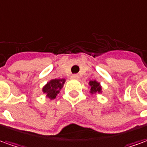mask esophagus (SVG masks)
<instances>
[{
  "label": "esophagus",
  "instance_id": "34e87169",
  "mask_svg": "<svg viewBox=\"0 0 147 147\" xmlns=\"http://www.w3.org/2000/svg\"><path fill=\"white\" fill-rule=\"evenodd\" d=\"M71 78H72V79H76V80H77V79H79V76H78L77 74H74V75L71 76Z\"/></svg>",
  "mask_w": 147,
  "mask_h": 147
}]
</instances>
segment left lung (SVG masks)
I'll use <instances>...</instances> for the list:
<instances>
[{"instance_id": "8db88e82", "label": "left lung", "mask_w": 147, "mask_h": 147, "mask_svg": "<svg viewBox=\"0 0 147 147\" xmlns=\"http://www.w3.org/2000/svg\"><path fill=\"white\" fill-rule=\"evenodd\" d=\"M89 84L91 86V91L92 92H100L101 91V88L100 86V84L97 83L96 80L89 82Z\"/></svg>"}]
</instances>
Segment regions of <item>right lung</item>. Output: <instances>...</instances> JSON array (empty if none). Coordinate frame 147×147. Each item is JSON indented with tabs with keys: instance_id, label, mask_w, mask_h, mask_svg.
Listing matches in <instances>:
<instances>
[{
	"instance_id": "right-lung-1",
	"label": "right lung",
	"mask_w": 147,
	"mask_h": 147,
	"mask_svg": "<svg viewBox=\"0 0 147 147\" xmlns=\"http://www.w3.org/2000/svg\"><path fill=\"white\" fill-rule=\"evenodd\" d=\"M65 80L55 79L47 83V84L42 88L44 93H47V96L49 98L54 99L56 97L57 94L59 92V90L62 88Z\"/></svg>"
}]
</instances>
